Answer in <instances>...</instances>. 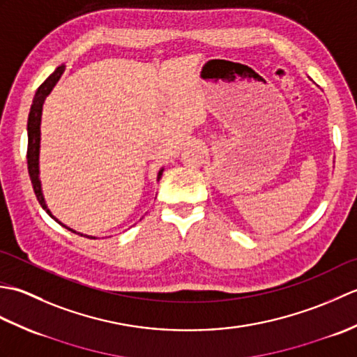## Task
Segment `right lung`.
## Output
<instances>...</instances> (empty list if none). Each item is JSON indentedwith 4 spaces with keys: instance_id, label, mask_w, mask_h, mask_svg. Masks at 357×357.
<instances>
[{
    "instance_id": "right-lung-1",
    "label": "right lung",
    "mask_w": 357,
    "mask_h": 357,
    "mask_svg": "<svg viewBox=\"0 0 357 357\" xmlns=\"http://www.w3.org/2000/svg\"><path fill=\"white\" fill-rule=\"evenodd\" d=\"M64 73V66H59L58 69L53 72L50 77L45 79L43 84L38 87L35 98H33V104L32 107H30V113H29V121H27V136H29V142H27V169H29V176L30 181H32V185H33V192L36 195V199L38 202L41 204V207L47 211L50 215L52 219H55L58 224H61L58 221V219L50 213V210L45 206V201H44V196H43V190H41V181H40V139H41V130H40V126H41V115H43V104L44 100L47 98V95L52 92V89L55 87V84L58 82V79L61 78V75ZM162 170H159L158 173V181L161 179L162 176ZM63 227H66L64 224H61ZM67 230L72 231V233H77L75 230L69 229V227H66ZM79 234V233H77ZM82 236V234H79ZM89 239H95L92 236H86Z\"/></svg>"
}]
</instances>
